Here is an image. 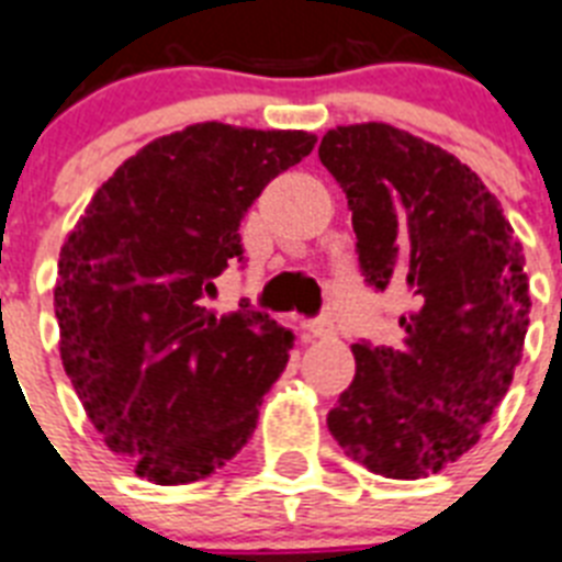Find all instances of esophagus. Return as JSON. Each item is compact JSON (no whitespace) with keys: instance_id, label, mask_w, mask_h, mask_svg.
I'll return each instance as SVG.
<instances>
[{"instance_id":"1","label":"esophagus","mask_w":562,"mask_h":562,"mask_svg":"<svg viewBox=\"0 0 562 562\" xmlns=\"http://www.w3.org/2000/svg\"><path fill=\"white\" fill-rule=\"evenodd\" d=\"M305 328H308V335L312 337H331L335 335V321H331V317H314Z\"/></svg>"}]
</instances>
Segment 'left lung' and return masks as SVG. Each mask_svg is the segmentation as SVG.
Listing matches in <instances>:
<instances>
[{
  "mask_svg": "<svg viewBox=\"0 0 562 562\" xmlns=\"http://www.w3.org/2000/svg\"><path fill=\"white\" fill-rule=\"evenodd\" d=\"M321 161L352 210L363 282L407 300L398 344H352L328 430L372 473H439L476 445L522 358V245L468 164L390 123L328 130Z\"/></svg>",
  "mask_w": 562,
  "mask_h": 562,
  "instance_id": "1",
  "label": "left lung"
}]
</instances>
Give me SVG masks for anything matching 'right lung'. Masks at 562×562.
Returning a JSON list of instances; mask_svg holds the SVG:
<instances>
[{
    "label": "right lung",
    "mask_w": 562,
    "mask_h": 562,
    "mask_svg": "<svg viewBox=\"0 0 562 562\" xmlns=\"http://www.w3.org/2000/svg\"><path fill=\"white\" fill-rule=\"evenodd\" d=\"M314 135L195 123L103 181L59 250V358L112 453L155 485L225 468L294 335L248 303L207 308L216 277L245 262L239 222Z\"/></svg>",
    "instance_id": "right-lung-1"
}]
</instances>
